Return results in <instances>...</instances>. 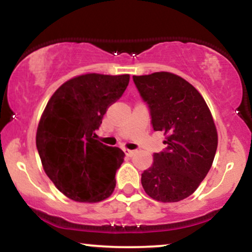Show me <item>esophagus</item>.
Returning a JSON list of instances; mask_svg holds the SVG:
<instances>
[{"label": "esophagus", "instance_id": "34e87169", "mask_svg": "<svg viewBox=\"0 0 252 252\" xmlns=\"http://www.w3.org/2000/svg\"><path fill=\"white\" fill-rule=\"evenodd\" d=\"M124 154H126V156H132L135 154V150H129V149H123Z\"/></svg>", "mask_w": 252, "mask_h": 252}]
</instances>
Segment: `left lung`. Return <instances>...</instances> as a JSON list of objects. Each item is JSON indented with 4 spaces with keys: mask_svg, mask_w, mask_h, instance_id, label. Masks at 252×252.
I'll return each instance as SVG.
<instances>
[{
    "mask_svg": "<svg viewBox=\"0 0 252 252\" xmlns=\"http://www.w3.org/2000/svg\"><path fill=\"white\" fill-rule=\"evenodd\" d=\"M150 112L155 131L167 135L166 148L154 153L141 182L150 198L176 202L198 189L212 166L218 136L209 106L184 78L156 72L132 77Z\"/></svg>",
    "mask_w": 252,
    "mask_h": 252,
    "instance_id": "1",
    "label": "left lung"
}]
</instances>
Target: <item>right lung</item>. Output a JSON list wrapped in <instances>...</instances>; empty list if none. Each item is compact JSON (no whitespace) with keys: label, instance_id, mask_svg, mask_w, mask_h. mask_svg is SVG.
I'll return each mask as SVG.
<instances>
[{"label":"right lung","instance_id":"right-lung-1","mask_svg":"<svg viewBox=\"0 0 252 252\" xmlns=\"http://www.w3.org/2000/svg\"><path fill=\"white\" fill-rule=\"evenodd\" d=\"M129 79V74L76 77L63 83L46 105L36 131L37 153L48 178L72 200L97 202L114 192L124 153L96 140V130Z\"/></svg>","mask_w":252,"mask_h":252}]
</instances>
